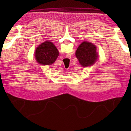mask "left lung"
Returning a JSON list of instances; mask_svg holds the SVG:
<instances>
[{"label": "left lung", "instance_id": "8db88e82", "mask_svg": "<svg viewBox=\"0 0 131 131\" xmlns=\"http://www.w3.org/2000/svg\"><path fill=\"white\" fill-rule=\"evenodd\" d=\"M76 56L83 67L91 66L97 58L96 46L90 42L84 41L77 48Z\"/></svg>", "mask_w": 131, "mask_h": 131}]
</instances>
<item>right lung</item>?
I'll list each match as a JSON object with an SVG mask.
<instances>
[{
    "label": "right lung",
    "instance_id": "1",
    "mask_svg": "<svg viewBox=\"0 0 131 131\" xmlns=\"http://www.w3.org/2000/svg\"><path fill=\"white\" fill-rule=\"evenodd\" d=\"M59 52L51 42L46 41L37 47L35 51L36 59L41 65H51L56 60Z\"/></svg>",
    "mask_w": 131,
    "mask_h": 131
}]
</instances>
